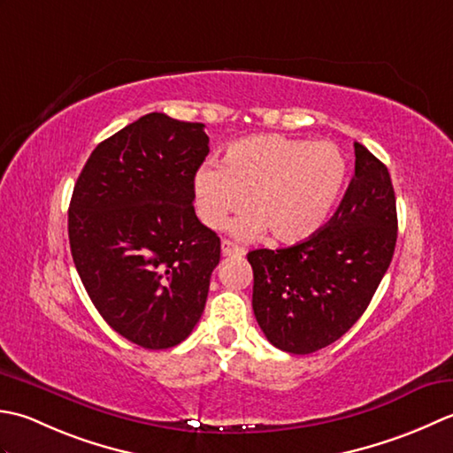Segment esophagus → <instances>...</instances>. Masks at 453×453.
Masks as SVG:
<instances>
[{"mask_svg":"<svg viewBox=\"0 0 453 453\" xmlns=\"http://www.w3.org/2000/svg\"><path fill=\"white\" fill-rule=\"evenodd\" d=\"M220 252H223V256H244L246 254L244 248L233 242V240H223V244H220Z\"/></svg>","mask_w":453,"mask_h":453,"instance_id":"34e87169","label":"esophagus"}]
</instances>
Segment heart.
I'll use <instances>...</instances> for the list:
<instances>
[{"label": "heart", "mask_w": 453, "mask_h": 453, "mask_svg": "<svg viewBox=\"0 0 453 453\" xmlns=\"http://www.w3.org/2000/svg\"><path fill=\"white\" fill-rule=\"evenodd\" d=\"M346 178L336 144L281 134H254L225 150L219 165H203L193 181L203 225L220 228L230 213L250 209L234 223L240 236L264 228L283 244L303 242L325 225Z\"/></svg>", "instance_id": "b5f03b06"}]
</instances>
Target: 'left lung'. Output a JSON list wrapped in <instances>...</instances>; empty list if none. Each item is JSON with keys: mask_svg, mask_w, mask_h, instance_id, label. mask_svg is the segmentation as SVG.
<instances>
[{"mask_svg": "<svg viewBox=\"0 0 453 453\" xmlns=\"http://www.w3.org/2000/svg\"><path fill=\"white\" fill-rule=\"evenodd\" d=\"M356 170L328 223L303 242L252 250V309L270 342L312 354L364 315L393 260L396 201L387 165L354 142Z\"/></svg>", "mask_w": 453, "mask_h": 453, "instance_id": "8db88e82", "label": "left lung"}]
</instances>
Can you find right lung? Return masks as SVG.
Listing matches in <instances>:
<instances>
[{"label": "right lung", "instance_id": "right-lung-1", "mask_svg": "<svg viewBox=\"0 0 453 453\" xmlns=\"http://www.w3.org/2000/svg\"><path fill=\"white\" fill-rule=\"evenodd\" d=\"M201 123L149 113L99 142L73 186V264L99 315L146 349L178 346L205 309L220 238L193 209Z\"/></svg>", "mask_w": 453, "mask_h": 453}]
</instances>
